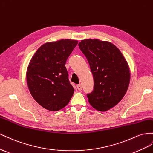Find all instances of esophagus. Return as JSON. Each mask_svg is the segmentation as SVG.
I'll list each match as a JSON object with an SVG mask.
<instances>
[{
	"mask_svg": "<svg viewBox=\"0 0 153 153\" xmlns=\"http://www.w3.org/2000/svg\"><path fill=\"white\" fill-rule=\"evenodd\" d=\"M77 89L79 90H82V86H81V84L77 85Z\"/></svg>",
	"mask_w": 153,
	"mask_h": 153,
	"instance_id": "1",
	"label": "esophagus"
}]
</instances>
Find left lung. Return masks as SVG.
<instances>
[{
    "label": "left lung",
    "mask_w": 153,
    "mask_h": 153,
    "mask_svg": "<svg viewBox=\"0 0 153 153\" xmlns=\"http://www.w3.org/2000/svg\"><path fill=\"white\" fill-rule=\"evenodd\" d=\"M79 47L88 59L94 76V90L87 94L95 110L105 111L114 107L125 95L130 82V69L120 50L112 43L86 39Z\"/></svg>",
    "instance_id": "1"
}]
</instances>
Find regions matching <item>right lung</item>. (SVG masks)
<instances>
[{
  "label": "right lung",
  "mask_w": 153,
  "mask_h": 153,
  "mask_svg": "<svg viewBox=\"0 0 153 153\" xmlns=\"http://www.w3.org/2000/svg\"><path fill=\"white\" fill-rule=\"evenodd\" d=\"M77 43L71 39L47 42L30 60L26 72L29 90L47 110H61L72 97L74 89L68 81L65 63Z\"/></svg>",
  "instance_id": "obj_1"
}]
</instances>
